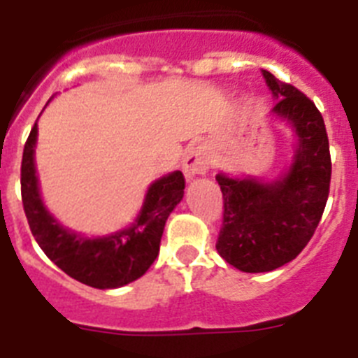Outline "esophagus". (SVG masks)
<instances>
[{
    "instance_id": "obj_1",
    "label": "esophagus",
    "mask_w": 358,
    "mask_h": 358,
    "mask_svg": "<svg viewBox=\"0 0 358 358\" xmlns=\"http://www.w3.org/2000/svg\"><path fill=\"white\" fill-rule=\"evenodd\" d=\"M208 169H210V157H208V152L204 148L194 147L186 150L185 159H182V172L188 179L206 173Z\"/></svg>"
}]
</instances>
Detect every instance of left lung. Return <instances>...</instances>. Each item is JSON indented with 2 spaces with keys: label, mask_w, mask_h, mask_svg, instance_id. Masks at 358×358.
<instances>
[{
  "label": "left lung",
  "mask_w": 358,
  "mask_h": 358,
  "mask_svg": "<svg viewBox=\"0 0 358 358\" xmlns=\"http://www.w3.org/2000/svg\"><path fill=\"white\" fill-rule=\"evenodd\" d=\"M264 77L276 98L273 115L289 122L297 147L278 181L217 176L224 199L217 251L243 273H268L292 262L314 236L330 194V145L321 113L297 87L265 69Z\"/></svg>",
  "instance_id": "8db88e82"
}]
</instances>
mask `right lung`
I'll return each instance as SVG.
<instances>
[{"label":"right lung","instance_id":"1","mask_svg":"<svg viewBox=\"0 0 358 358\" xmlns=\"http://www.w3.org/2000/svg\"><path fill=\"white\" fill-rule=\"evenodd\" d=\"M36 141L37 123L24 143L21 199L31 235L44 255L73 280L94 289H118L143 276L157 258L166 218L185 195V176L177 170L152 182L131 227L87 238L62 227L44 208L34 163Z\"/></svg>","mask_w":358,"mask_h":358}]
</instances>
